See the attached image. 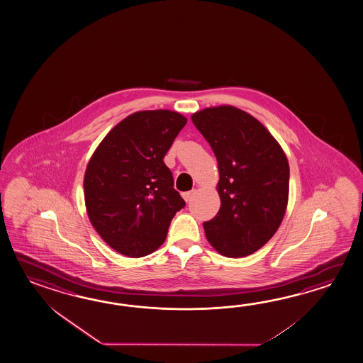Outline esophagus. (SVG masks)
Instances as JSON below:
<instances>
[{
    "label": "esophagus",
    "mask_w": 363,
    "mask_h": 363,
    "mask_svg": "<svg viewBox=\"0 0 363 363\" xmlns=\"http://www.w3.org/2000/svg\"><path fill=\"white\" fill-rule=\"evenodd\" d=\"M194 194H195V190H191V191H187V193L182 194V198H184V199H185L186 203H187L189 200L193 198Z\"/></svg>",
    "instance_id": "34e87169"
}]
</instances>
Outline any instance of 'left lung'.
Here are the masks:
<instances>
[{"label":"left lung","instance_id":"8db88e82","mask_svg":"<svg viewBox=\"0 0 363 363\" xmlns=\"http://www.w3.org/2000/svg\"><path fill=\"white\" fill-rule=\"evenodd\" d=\"M218 164V213L204 222L206 237L226 257L259 251L279 229L287 211L289 165L279 142L259 120L234 106L191 115Z\"/></svg>","mask_w":363,"mask_h":363}]
</instances>
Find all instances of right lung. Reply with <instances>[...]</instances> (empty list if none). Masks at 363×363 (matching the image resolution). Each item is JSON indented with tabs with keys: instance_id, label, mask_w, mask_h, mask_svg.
I'll return each mask as SVG.
<instances>
[{
	"instance_id": "obj_1",
	"label": "right lung",
	"mask_w": 363,
	"mask_h": 363,
	"mask_svg": "<svg viewBox=\"0 0 363 363\" xmlns=\"http://www.w3.org/2000/svg\"><path fill=\"white\" fill-rule=\"evenodd\" d=\"M186 123L170 110L134 112L106 134L90 157L84 176L89 221L124 256L155 252L185 207L163 159Z\"/></svg>"
}]
</instances>
